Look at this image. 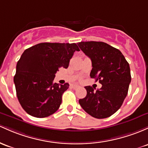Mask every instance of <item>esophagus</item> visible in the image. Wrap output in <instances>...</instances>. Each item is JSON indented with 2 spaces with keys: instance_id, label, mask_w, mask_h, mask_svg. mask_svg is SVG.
<instances>
[{
  "instance_id": "1",
  "label": "esophagus",
  "mask_w": 148,
  "mask_h": 148,
  "mask_svg": "<svg viewBox=\"0 0 148 148\" xmlns=\"http://www.w3.org/2000/svg\"><path fill=\"white\" fill-rule=\"evenodd\" d=\"M71 88H72L73 89H77V88H79V86L75 85V84H74V85H71Z\"/></svg>"
}]
</instances>
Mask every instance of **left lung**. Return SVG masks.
I'll return each mask as SVG.
<instances>
[{
  "mask_svg": "<svg viewBox=\"0 0 148 148\" xmlns=\"http://www.w3.org/2000/svg\"><path fill=\"white\" fill-rule=\"evenodd\" d=\"M78 45L91 60L90 77L102 84L97 90L86 86V96L79 103L93 117H109L121 108L127 95L131 81L129 64L119 50L104 42H80Z\"/></svg>",
  "mask_w": 148,
  "mask_h": 148,
  "instance_id": "obj_1",
  "label": "left lung"
}]
</instances>
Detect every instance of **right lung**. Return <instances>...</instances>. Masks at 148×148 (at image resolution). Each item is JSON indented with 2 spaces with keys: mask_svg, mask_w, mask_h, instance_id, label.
Wrapping results in <instances>:
<instances>
[{
  "mask_svg": "<svg viewBox=\"0 0 148 148\" xmlns=\"http://www.w3.org/2000/svg\"><path fill=\"white\" fill-rule=\"evenodd\" d=\"M79 50L76 43H40L24 50L17 62L14 83L26 112L43 118L59 109L69 85L54 83V78L59 68L68 67L74 53Z\"/></svg>",
  "mask_w": 148,
  "mask_h": 148,
  "instance_id": "1",
  "label": "right lung"
}]
</instances>
